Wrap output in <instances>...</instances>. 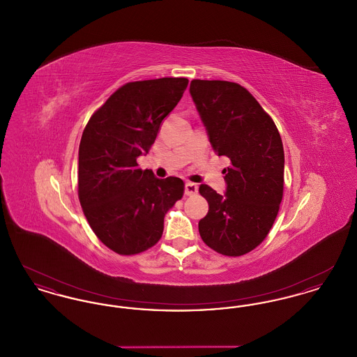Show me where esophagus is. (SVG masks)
<instances>
[{"mask_svg":"<svg viewBox=\"0 0 357 357\" xmlns=\"http://www.w3.org/2000/svg\"><path fill=\"white\" fill-rule=\"evenodd\" d=\"M185 192L186 195H195L198 192V185L197 183H192V182H187L186 186H185Z\"/></svg>","mask_w":357,"mask_h":357,"instance_id":"34e87169","label":"esophagus"}]
</instances>
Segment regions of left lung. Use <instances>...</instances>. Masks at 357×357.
Listing matches in <instances>:
<instances>
[{
    "instance_id": "1",
    "label": "left lung",
    "mask_w": 357,
    "mask_h": 357,
    "mask_svg": "<svg viewBox=\"0 0 357 357\" xmlns=\"http://www.w3.org/2000/svg\"><path fill=\"white\" fill-rule=\"evenodd\" d=\"M190 93L204 121L210 143L230 166L221 195L199 186L208 213L198 227L214 252L239 257L268 237L284 195V146L271 115L242 85L225 80H199Z\"/></svg>"
}]
</instances>
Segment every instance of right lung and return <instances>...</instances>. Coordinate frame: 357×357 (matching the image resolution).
Instances as JSON below:
<instances>
[{"instance_id": "add662e5", "label": "right lung", "mask_w": 357, "mask_h": 357, "mask_svg": "<svg viewBox=\"0 0 357 357\" xmlns=\"http://www.w3.org/2000/svg\"><path fill=\"white\" fill-rule=\"evenodd\" d=\"M187 84L186 77H162L121 85L85 126L79 201L92 231L118 255H139L156 245L165 215L183 197L181 178L158 179L139 169L136 159L149 153Z\"/></svg>"}]
</instances>
